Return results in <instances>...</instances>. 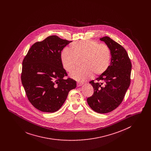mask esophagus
<instances>
[{
	"instance_id": "obj_1",
	"label": "esophagus",
	"mask_w": 151,
	"mask_h": 151,
	"mask_svg": "<svg viewBox=\"0 0 151 151\" xmlns=\"http://www.w3.org/2000/svg\"><path fill=\"white\" fill-rule=\"evenodd\" d=\"M83 83H79V82H78L77 83V86H83Z\"/></svg>"
}]
</instances>
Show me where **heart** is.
I'll use <instances>...</instances> for the list:
<instances>
[{"mask_svg": "<svg viewBox=\"0 0 151 151\" xmlns=\"http://www.w3.org/2000/svg\"><path fill=\"white\" fill-rule=\"evenodd\" d=\"M71 51L65 48L60 54L62 65L66 71L72 72L81 60L79 68L71 73V77L79 81L91 79L94 74L100 76L110 65L111 53L107 45L93 40H80L71 45Z\"/></svg>", "mask_w": 151, "mask_h": 151, "instance_id": "b5f03b06", "label": "heart"}]
</instances>
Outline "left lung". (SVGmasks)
<instances>
[{"label": "left lung", "instance_id": "obj_1", "mask_svg": "<svg viewBox=\"0 0 151 151\" xmlns=\"http://www.w3.org/2000/svg\"><path fill=\"white\" fill-rule=\"evenodd\" d=\"M100 40L110 49L111 63L106 72L96 79L97 82H89L94 93L87 99V102L94 111L104 114L121 104L130 84L132 65L127 51L120 44L107 36Z\"/></svg>", "mask_w": 151, "mask_h": 151}]
</instances>
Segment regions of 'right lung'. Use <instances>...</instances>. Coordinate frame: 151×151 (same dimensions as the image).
Returning a JSON list of instances; mask_svg holds the SVG:
<instances>
[{"label":"right lung","mask_w":151,"mask_h":151,"mask_svg":"<svg viewBox=\"0 0 151 151\" xmlns=\"http://www.w3.org/2000/svg\"><path fill=\"white\" fill-rule=\"evenodd\" d=\"M71 42L49 36L34 43L24 58L22 84L29 102L41 111H57L76 86L75 80L64 78L67 73L60 59L61 51Z\"/></svg>","instance_id":"right-lung-1"}]
</instances>
